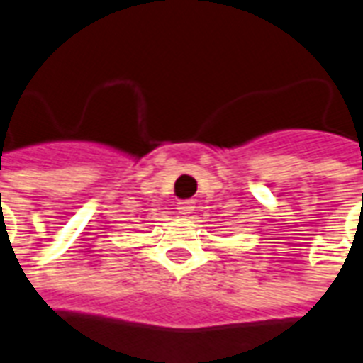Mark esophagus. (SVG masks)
I'll list each match as a JSON object with an SVG mask.
<instances>
[{"mask_svg":"<svg viewBox=\"0 0 363 363\" xmlns=\"http://www.w3.org/2000/svg\"><path fill=\"white\" fill-rule=\"evenodd\" d=\"M176 206H178L176 210H178L184 217H187L189 213H193V210H195V200H182V202H178Z\"/></svg>","mask_w":363,"mask_h":363,"instance_id":"obj_1","label":"esophagus"}]
</instances>
